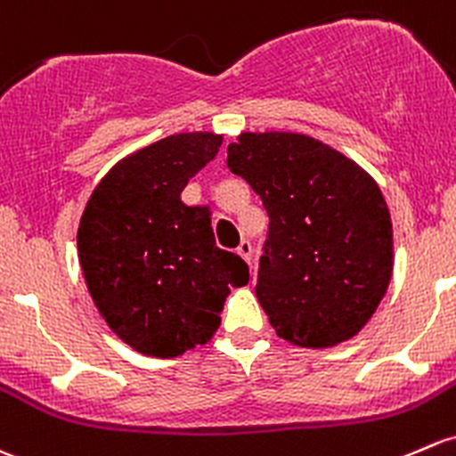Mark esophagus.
<instances>
[{
    "mask_svg": "<svg viewBox=\"0 0 456 456\" xmlns=\"http://www.w3.org/2000/svg\"><path fill=\"white\" fill-rule=\"evenodd\" d=\"M236 253H238V256L242 257L244 262H251V257H253V247H251V242H248V240H242L240 244H238Z\"/></svg>",
    "mask_w": 456,
    "mask_h": 456,
    "instance_id": "34e87169",
    "label": "esophagus"
}]
</instances>
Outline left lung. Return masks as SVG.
Masks as SVG:
<instances>
[{
	"label": "left lung",
	"mask_w": 456,
	"mask_h": 456,
	"mask_svg": "<svg viewBox=\"0 0 456 456\" xmlns=\"http://www.w3.org/2000/svg\"><path fill=\"white\" fill-rule=\"evenodd\" d=\"M227 166L271 218L256 295L277 337L313 349L356 337L393 275L391 214L373 176L286 131L240 133Z\"/></svg>",
	"instance_id": "8db88e82"
}]
</instances>
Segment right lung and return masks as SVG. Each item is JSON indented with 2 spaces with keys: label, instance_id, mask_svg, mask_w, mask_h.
I'll use <instances>...</instances> for the list:
<instances>
[{
  "label": "right lung",
  "instance_id": "right-lung-1",
  "mask_svg": "<svg viewBox=\"0 0 456 456\" xmlns=\"http://www.w3.org/2000/svg\"><path fill=\"white\" fill-rule=\"evenodd\" d=\"M223 135L176 133L119 159L100 179L78 224V260L95 308L135 352L181 356L220 325L232 286L248 281L236 253L216 247L208 208L181 191Z\"/></svg>",
  "mask_w": 456,
  "mask_h": 456
}]
</instances>
